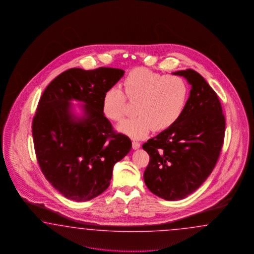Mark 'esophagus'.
Returning <instances> with one entry per match:
<instances>
[{
  "mask_svg": "<svg viewBox=\"0 0 254 254\" xmlns=\"http://www.w3.org/2000/svg\"><path fill=\"white\" fill-rule=\"evenodd\" d=\"M132 147H133L134 150H137V149H138V148L140 147V143H139L138 141L133 140V141H132Z\"/></svg>",
  "mask_w": 254,
  "mask_h": 254,
  "instance_id": "obj_1",
  "label": "esophagus"
}]
</instances>
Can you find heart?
Wrapping results in <instances>:
<instances>
[{"label":"heart","instance_id":"obj_1","mask_svg":"<svg viewBox=\"0 0 254 254\" xmlns=\"http://www.w3.org/2000/svg\"><path fill=\"white\" fill-rule=\"evenodd\" d=\"M125 93L111 87L102 98V112L119 122L126 115L127 98L136 102L137 116L127 119L118 130L130 138H141L152 129L166 130L181 118L189 99L190 88L183 77L166 75L144 67L131 69L124 78Z\"/></svg>","mask_w":254,"mask_h":254}]
</instances>
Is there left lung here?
<instances>
[{"label":"left lung","instance_id":"1","mask_svg":"<svg viewBox=\"0 0 254 254\" xmlns=\"http://www.w3.org/2000/svg\"><path fill=\"white\" fill-rule=\"evenodd\" d=\"M192 85L184 114L172 127L143 143L150 155L143 178L163 199L180 200L210 175L222 151L225 117L215 91L195 70L173 72Z\"/></svg>","mask_w":254,"mask_h":254}]
</instances>
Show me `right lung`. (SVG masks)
<instances>
[{
    "mask_svg": "<svg viewBox=\"0 0 254 254\" xmlns=\"http://www.w3.org/2000/svg\"><path fill=\"white\" fill-rule=\"evenodd\" d=\"M123 69L72 68L46 86L32 119L36 158L46 180L68 199L83 202L104 192L114 165L129 153L130 138L117 133L102 112L104 93ZM71 99L86 103L85 116L74 119Z\"/></svg>",
    "mask_w": 254,
    "mask_h": 254,
    "instance_id": "right-lung-1",
    "label": "right lung"
}]
</instances>
